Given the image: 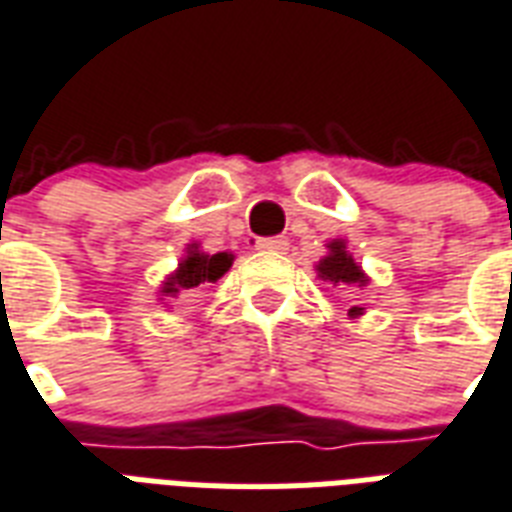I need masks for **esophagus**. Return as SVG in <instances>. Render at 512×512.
<instances>
[{
    "instance_id": "1",
    "label": "esophagus",
    "mask_w": 512,
    "mask_h": 512,
    "mask_svg": "<svg viewBox=\"0 0 512 512\" xmlns=\"http://www.w3.org/2000/svg\"><path fill=\"white\" fill-rule=\"evenodd\" d=\"M255 247L263 249V252H284V249L290 247V241L284 239V236H268V239H257Z\"/></svg>"
}]
</instances>
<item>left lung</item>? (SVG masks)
<instances>
[{
    "mask_svg": "<svg viewBox=\"0 0 512 512\" xmlns=\"http://www.w3.org/2000/svg\"><path fill=\"white\" fill-rule=\"evenodd\" d=\"M319 276L330 282L333 287H346V284H365V273L360 271V265L351 260V255H346V247H343V241H333L330 244V255L325 260H319L317 265ZM354 311H360V308H354Z\"/></svg>",
    "mask_w": 512,
    "mask_h": 512,
    "instance_id": "8db88e82",
    "label": "left lung"
}]
</instances>
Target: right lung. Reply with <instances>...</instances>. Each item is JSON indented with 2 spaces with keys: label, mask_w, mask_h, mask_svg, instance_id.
<instances>
[{
  "label": "right lung",
  "mask_w": 512,
  "mask_h": 512,
  "mask_svg": "<svg viewBox=\"0 0 512 512\" xmlns=\"http://www.w3.org/2000/svg\"><path fill=\"white\" fill-rule=\"evenodd\" d=\"M233 257L228 252H217V255H204L193 249L190 255L179 263V271L171 276L163 292L166 295H179V292H190L198 290V287H209L220 279L222 273L228 271Z\"/></svg>",
  "instance_id": "right-lung-1"
}]
</instances>
